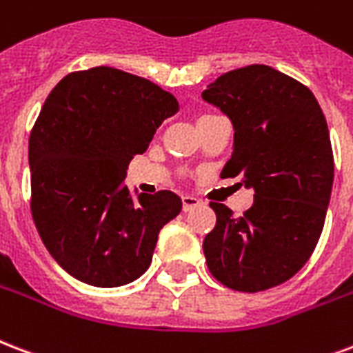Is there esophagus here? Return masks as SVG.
Masks as SVG:
<instances>
[{"label":"esophagus","instance_id":"34e87169","mask_svg":"<svg viewBox=\"0 0 353 353\" xmlns=\"http://www.w3.org/2000/svg\"><path fill=\"white\" fill-rule=\"evenodd\" d=\"M183 211H190V209H194V207L200 205V201L196 200L194 196H183Z\"/></svg>","mask_w":353,"mask_h":353}]
</instances>
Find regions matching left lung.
Wrapping results in <instances>:
<instances>
[{
	"label": "left lung",
	"mask_w": 353,
	"mask_h": 353,
	"mask_svg": "<svg viewBox=\"0 0 353 353\" xmlns=\"http://www.w3.org/2000/svg\"><path fill=\"white\" fill-rule=\"evenodd\" d=\"M235 129L222 177H242L254 205L242 216L211 201L203 241L209 272L241 292L285 283L320 239L333 187L326 118L305 85L265 64L231 70L201 92Z\"/></svg>",
	"instance_id": "8db88e82"
}]
</instances>
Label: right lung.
Segmentation results:
<instances>
[{
	"label": "right lung",
	"mask_w": 353,
	"mask_h": 353,
	"mask_svg": "<svg viewBox=\"0 0 353 353\" xmlns=\"http://www.w3.org/2000/svg\"><path fill=\"white\" fill-rule=\"evenodd\" d=\"M177 111L170 92L109 66L72 72L46 98L29 137L31 212L70 276L122 287L148 270L181 198L170 190L133 198L123 179L129 161Z\"/></svg>",
	"instance_id": "right-lung-1"
}]
</instances>
